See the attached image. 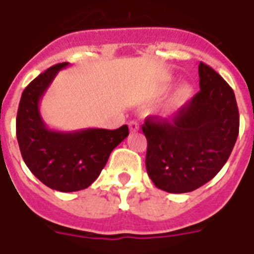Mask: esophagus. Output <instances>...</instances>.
Segmentation results:
<instances>
[{
    "instance_id": "esophagus-1",
    "label": "esophagus",
    "mask_w": 254,
    "mask_h": 254,
    "mask_svg": "<svg viewBox=\"0 0 254 254\" xmlns=\"http://www.w3.org/2000/svg\"><path fill=\"white\" fill-rule=\"evenodd\" d=\"M129 129H130L131 133H134V131L139 130V124L137 121H130L129 123Z\"/></svg>"
}]
</instances>
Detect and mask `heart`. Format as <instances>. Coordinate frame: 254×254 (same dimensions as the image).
I'll list each match as a JSON object with an SVG mask.
<instances>
[{"mask_svg": "<svg viewBox=\"0 0 254 254\" xmlns=\"http://www.w3.org/2000/svg\"><path fill=\"white\" fill-rule=\"evenodd\" d=\"M192 95V88L190 84H182L178 88V91L175 92V95L173 96V99L170 101L169 105V113H175L179 111L183 105L190 100Z\"/></svg>", "mask_w": 254, "mask_h": 254, "instance_id": "obj_1", "label": "heart"}]
</instances>
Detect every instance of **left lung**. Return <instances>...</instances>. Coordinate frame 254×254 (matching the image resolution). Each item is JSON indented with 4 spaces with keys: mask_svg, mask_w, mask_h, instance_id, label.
Listing matches in <instances>:
<instances>
[{
    "mask_svg": "<svg viewBox=\"0 0 254 254\" xmlns=\"http://www.w3.org/2000/svg\"><path fill=\"white\" fill-rule=\"evenodd\" d=\"M200 91L173 121L147 117L146 170L158 189L190 192L224 166L239 135V108L233 89L209 65L199 64Z\"/></svg>",
    "mask_w": 254,
    "mask_h": 254,
    "instance_id": "8db88e82",
    "label": "left lung"
}]
</instances>
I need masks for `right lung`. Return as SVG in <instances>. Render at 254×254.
<instances>
[{"label":"right lung","instance_id":"add662e5","mask_svg":"<svg viewBox=\"0 0 254 254\" xmlns=\"http://www.w3.org/2000/svg\"><path fill=\"white\" fill-rule=\"evenodd\" d=\"M68 64H55L35 77L22 93L17 113V139L26 166L43 185L61 192L89 187L112 150L129 134L127 125L116 130L88 127L59 131L47 127L39 103L57 73Z\"/></svg>","mask_w":254,"mask_h":254}]
</instances>
